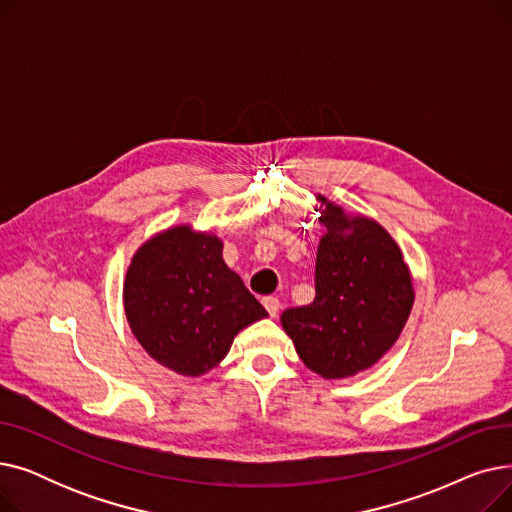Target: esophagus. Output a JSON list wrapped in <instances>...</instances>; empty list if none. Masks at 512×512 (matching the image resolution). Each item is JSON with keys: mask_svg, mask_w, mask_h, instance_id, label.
<instances>
[{"mask_svg": "<svg viewBox=\"0 0 512 512\" xmlns=\"http://www.w3.org/2000/svg\"><path fill=\"white\" fill-rule=\"evenodd\" d=\"M263 307L267 309V313H270L272 317H276L278 311H280V301H278V297H265Z\"/></svg>", "mask_w": 512, "mask_h": 512, "instance_id": "esophagus-1", "label": "esophagus"}]
</instances>
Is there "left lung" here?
<instances>
[{
    "instance_id": "1",
    "label": "left lung",
    "mask_w": 512,
    "mask_h": 512,
    "mask_svg": "<svg viewBox=\"0 0 512 512\" xmlns=\"http://www.w3.org/2000/svg\"><path fill=\"white\" fill-rule=\"evenodd\" d=\"M319 220L328 232L317 249L315 299L286 309L282 328L301 361L334 380L386 355L407 324L415 292L398 245L378 222L346 218L334 203Z\"/></svg>"
}]
</instances>
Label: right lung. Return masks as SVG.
<instances>
[{
  "mask_svg": "<svg viewBox=\"0 0 512 512\" xmlns=\"http://www.w3.org/2000/svg\"><path fill=\"white\" fill-rule=\"evenodd\" d=\"M124 309L145 351L180 375H201L230 351L234 336L267 311L228 270L222 240L176 226L132 257Z\"/></svg>",
  "mask_w": 512,
  "mask_h": 512,
  "instance_id": "right-lung-1",
  "label": "right lung"
}]
</instances>
